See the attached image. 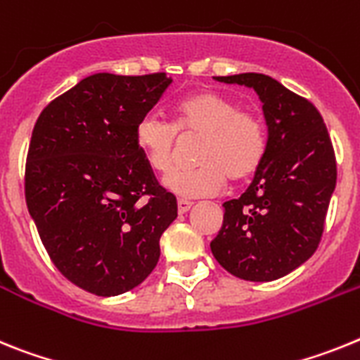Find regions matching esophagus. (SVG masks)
I'll list each match as a JSON object with an SVG mask.
<instances>
[{
    "instance_id": "34e87169",
    "label": "esophagus",
    "mask_w": 360,
    "mask_h": 360,
    "mask_svg": "<svg viewBox=\"0 0 360 360\" xmlns=\"http://www.w3.org/2000/svg\"><path fill=\"white\" fill-rule=\"evenodd\" d=\"M190 208H192V202L186 201V199H179V201H177V212H179L181 215L186 214Z\"/></svg>"
}]
</instances>
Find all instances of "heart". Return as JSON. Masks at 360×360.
Instances as JSON below:
<instances>
[{
  "label": "heart",
  "mask_w": 360,
  "mask_h": 360,
  "mask_svg": "<svg viewBox=\"0 0 360 360\" xmlns=\"http://www.w3.org/2000/svg\"><path fill=\"white\" fill-rule=\"evenodd\" d=\"M177 134L183 139L201 137L195 146L198 167L177 168L162 181L177 198L215 195L226 179L239 183L254 176L266 155V127L261 117L215 90L181 99L172 123L158 114H146L137 121L136 145L154 172L165 174L174 167Z\"/></svg>",
  "instance_id": "1"
}]
</instances>
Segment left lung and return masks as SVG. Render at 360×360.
Returning <instances> with one entry per match:
<instances>
[{
    "label": "left lung",
    "instance_id": "obj_1",
    "mask_svg": "<svg viewBox=\"0 0 360 360\" xmlns=\"http://www.w3.org/2000/svg\"><path fill=\"white\" fill-rule=\"evenodd\" d=\"M215 79L257 92L268 146L246 192L223 205L212 254L239 279L275 281L308 261L321 243L337 183L335 152L317 108L277 79L255 72Z\"/></svg>",
    "mask_w": 360,
    "mask_h": 360
}]
</instances>
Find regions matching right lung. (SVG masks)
I'll return each mask as SVG.
<instances>
[{
    "label": "right lung",
    "mask_w": 360,
    "mask_h": 360,
    "mask_svg": "<svg viewBox=\"0 0 360 360\" xmlns=\"http://www.w3.org/2000/svg\"><path fill=\"white\" fill-rule=\"evenodd\" d=\"M172 83L94 74L43 108L30 137L25 198L46 254L94 295L136 288L159 261V239L177 217L136 145V124Z\"/></svg>",
    "instance_id": "add662e5"
}]
</instances>
